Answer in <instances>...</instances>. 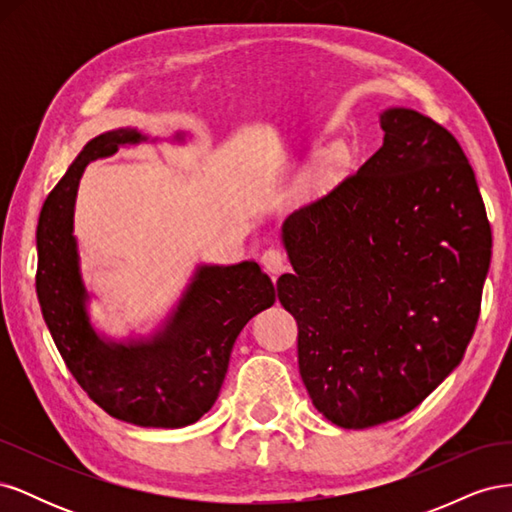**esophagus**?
<instances>
[{
	"label": "esophagus",
	"instance_id": "obj_1",
	"mask_svg": "<svg viewBox=\"0 0 512 512\" xmlns=\"http://www.w3.org/2000/svg\"><path fill=\"white\" fill-rule=\"evenodd\" d=\"M262 267L267 269V273L273 277V282H275L277 275L288 269V258L282 250H275V247H271V250L262 254Z\"/></svg>",
	"mask_w": 512,
	"mask_h": 512
}]
</instances>
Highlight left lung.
I'll list each match as a JSON object with an SVG mask.
<instances>
[{"label":"left lung","mask_w":512,"mask_h":512,"mask_svg":"<svg viewBox=\"0 0 512 512\" xmlns=\"http://www.w3.org/2000/svg\"><path fill=\"white\" fill-rule=\"evenodd\" d=\"M382 147L327 196L288 215L299 371L344 429L408 414L461 363L491 262V226L455 136L412 108L380 115Z\"/></svg>","instance_id":"left-lung-1"}]
</instances>
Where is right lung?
Segmentation results:
<instances>
[{"label":"right lung","instance_id":"1","mask_svg":"<svg viewBox=\"0 0 512 512\" xmlns=\"http://www.w3.org/2000/svg\"><path fill=\"white\" fill-rule=\"evenodd\" d=\"M143 141L147 136L132 128L91 138L46 196L36 230V292L61 359L104 412L138 427L177 429L211 410L237 335L275 303L277 292L254 260L200 265L173 314L151 337L106 342L96 333L72 235L76 190L89 162Z\"/></svg>","mask_w":512,"mask_h":512}]
</instances>
